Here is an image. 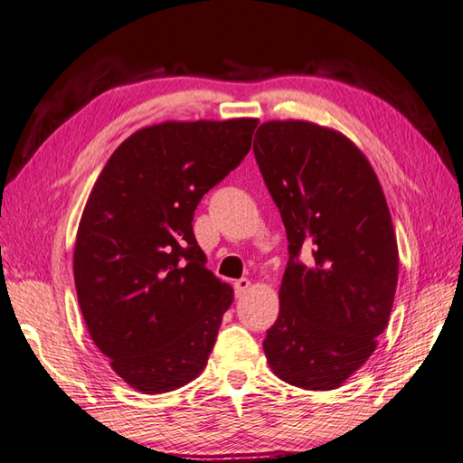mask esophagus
Returning <instances> with one entry per match:
<instances>
[{
    "instance_id": "esophagus-1",
    "label": "esophagus",
    "mask_w": 463,
    "mask_h": 463,
    "mask_svg": "<svg viewBox=\"0 0 463 463\" xmlns=\"http://www.w3.org/2000/svg\"><path fill=\"white\" fill-rule=\"evenodd\" d=\"M250 286H251V282L248 280V278H240V280H235L233 282L235 296H238V298H241V296L250 290Z\"/></svg>"
}]
</instances>
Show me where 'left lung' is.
<instances>
[{
    "mask_svg": "<svg viewBox=\"0 0 463 463\" xmlns=\"http://www.w3.org/2000/svg\"><path fill=\"white\" fill-rule=\"evenodd\" d=\"M254 155L290 254L268 364L294 387L336 389L367 363L393 308L399 251L385 194L351 138L308 120L260 125Z\"/></svg>",
    "mask_w": 463,
    "mask_h": 463,
    "instance_id": "8db88e82",
    "label": "left lung"
}]
</instances>
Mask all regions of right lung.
Returning a JSON list of instances; mask_svg holds the SVG:
<instances>
[{
	"label": "right lung",
	"instance_id": "right-lung-1",
	"mask_svg": "<svg viewBox=\"0 0 463 463\" xmlns=\"http://www.w3.org/2000/svg\"><path fill=\"white\" fill-rule=\"evenodd\" d=\"M256 118L145 127L110 155L74 246V284L99 351L141 393L205 369L233 290L205 268L194 213L243 161Z\"/></svg>",
	"mask_w": 463,
	"mask_h": 463
}]
</instances>
